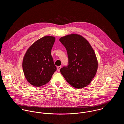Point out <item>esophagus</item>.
<instances>
[{
    "label": "esophagus",
    "mask_w": 124,
    "mask_h": 124,
    "mask_svg": "<svg viewBox=\"0 0 124 124\" xmlns=\"http://www.w3.org/2000/svg\"><path fill=\"white\" fill-rule=\"evenodd\" d=\"M61 68H62V66H59L57 67V71H60V69H61Z\"/></svg>",
    "instance_id": "1"
}]
</instances>
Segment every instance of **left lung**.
<instances>
[{"label":"left lung","mask_w":124,"mask_h":124,"mask_svg":"<svg viewBox=\"0 0 124 124\" xmlns=\"http://www.w3.org/2000/svg\"><path fill=\"white\" fill-rule=\"evenodd\" d=\"M59 40L65 47L68 57V65L61 69V73L72 87L87 86L98 68L97 58L91 45L84 37L76 34L62 37Z\"/></svg>","instance_id":"obj_1"}]
</instances>
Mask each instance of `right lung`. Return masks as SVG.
Here are the masks:
<instances>
[{"label":"right lung","instance_id":"obj_1","mask_svg":"<svg viewBox=\"0 0 124 124\" xmlns=\"http://www.w3.org/2000/svg\"><path fill=\"white\" fill-rule=\"evenodd\" d=\"M55 40L53 36H44L36 41L27 50L22 62L23 71L31 85L39 87L48 83L56 67L51 50Z\"/></svg>","mask_w":124,"mask_h":124}]
</instances>
